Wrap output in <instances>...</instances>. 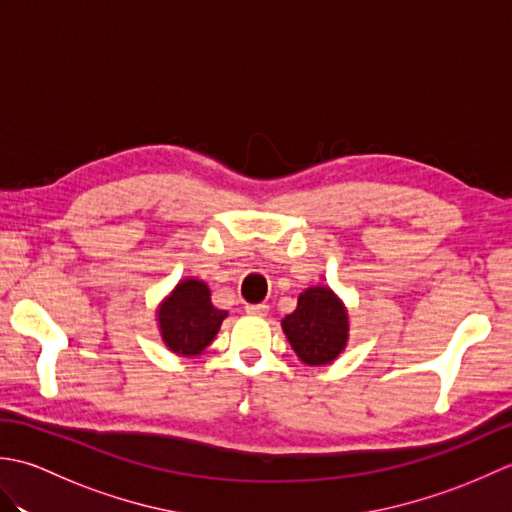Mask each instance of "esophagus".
<instances>
[{"instance_id":"esophagus-1","label":"esophagus","mask_w":512,"mask_h":512,"mask_svg":"<svg viewBox=\"0 0 512 512\" xmlns=\"http://www.w3.org/2000/svg\"><path fill=\"white\" fill-rule=\"evenodd\" d=\"M246 312L250 314V317H266L268 306L266 303H255V306H246Z\"/></svg>"}]
</instances>
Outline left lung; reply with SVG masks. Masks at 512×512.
Segmentation results:
<instances>
[{
  "label": "left lung",
  "instance_id": "1",
  "mask_svg": "<svg viewBox=\"0 0 512 512\" xmlns=\"http://www.w3.org/2000/svg\"><path fill=\"white\" fill-rule=\"evenodd\" d=\"M281 330L301 363L328 365L345 352L350 312L330 286H310L299 295L297 310L281 319Z\"/></svg>",
  "mask_w": 512,
  "mask_h": 512
}]
</instances>
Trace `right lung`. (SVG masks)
<instances>
[{
    "instance_id": "obj_1",
    "label": "right lung",
    "mask_w": 512,
    "mask_h": 512,
    "mask_svg": "<svg viewBox=\"0 0 512 512\" xmlns=\"http://www.w3.org/2000/svg\"><path fill=\"white\" fill-rule=\"evenodd\" d=\"M228 312L211 303V290L202 279L184 277L158 303L156 323L162 343L178 356H200L213 343Z\"/></svg>"
}]
</instances>
